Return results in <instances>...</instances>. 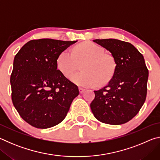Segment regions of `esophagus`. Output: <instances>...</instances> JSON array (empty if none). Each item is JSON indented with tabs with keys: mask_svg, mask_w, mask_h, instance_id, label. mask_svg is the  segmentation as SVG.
I'll return each mask as SVG.
<instances>
[{
	"mask_svg": "<svg viewBox=\"0 0 160 160\" xmlns=\"http://www.w3.org/2000/svg\"><path fill=\"white\" fill-rule=\"evenodd\" d=\"M85 90L84 88H79V92H80V94H82L83 92H84V91H85Z\"/></svg>",
	"mask_w": 160,
	"mask_h": 160,
	"instance_id": "obj_1",
	"label": "esophagus"
}]
</instances>
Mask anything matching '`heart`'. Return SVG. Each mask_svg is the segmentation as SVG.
Returning a JSON list of instances; mask_svg holds the SVG:
<instances>
[{
    "label": "heart",
    "mask_w": 160,
    "mask_h": 160,
    "mask_svg": "<svg viewBox=\"0 0 160 160\" xmlns=\"http://www.w3.org/2000/svg\"><path fill=\"white\" fill-rule=\"evenodd\" d=\"M87 61L81 70L70 77V80L80 87H90L109 80L114 73L116 63L113 56L105 54L104 48L96 44L85 42L71 51L63 50L59 54L56 65L59 71L68 78L78 67V62Z\"/></svg>",
    "instance_id": "obj_1"
}]
</instances>
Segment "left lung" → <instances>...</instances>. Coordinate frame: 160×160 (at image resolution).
Returning <instances> with one entry per match:
<instances>
[{
  "label": "left lung",
  "mask_w": 160,
  "mask_h": 160,
  "mask_svg": "<svg viewBox=\"0 0 160 160\" xmlns=\"http://www.w3.org/2000/svg\"><path fill=\"white\" fill-rule=\"evenodd\" d=\"M115 59L112 78L100 90L90 108L97 120L111 125L127 123L137 114L147 95L148 70L144 57L133 45L116 39H94Z\"/></svg>",
  "instance_id": "obj_1"
}]
</instances>
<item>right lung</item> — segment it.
Wrapping results in <instances>:
<instances>
[{
  "label": "right lung",
  "instance_id": "add662e5",
  "mask_svg": "<svg viewBox=\"0 0 160 160\" xmlns=\"http://www.w3.org/2000/svg\"><path fill=\"white\" fill-rule=\"evenodd\" d=\"M77 42L31 40L15 56L10 76L12 103L21 117L35 128L60 123L79 94L78 86L56 65L59 54Z\"/></svg>",
  "mask_w": 160,
  "mask_h": 160
}]
</instances>
